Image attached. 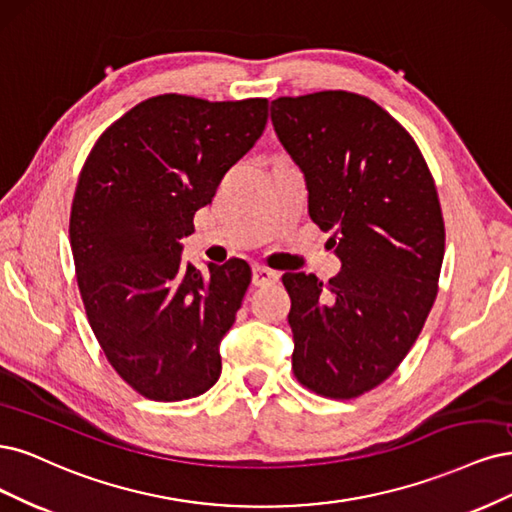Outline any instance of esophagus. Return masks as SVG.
I'll return each mask as SVG.
<instances>
[{
  "label": "esophagus",
  "mask_w": 512,
  "mask_h": 512,
  "mask_svg": "<svg viewBox=\"0 0 512 512\" xmlns=\"http://www.w3.org/2000/svg\"><path fill=\"white\" fill-rule=\"evenodd\" d=\"M278 280V272L266 268V266H255L253 268V285L255 287H266V285H274Z\"/></svg>",
  "instance_id": "34e87169"
}]
</instances>
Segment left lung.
Instances as JSON below:
<instances>
[{
    "label": "left lung",
    "mask_w": 512,
    "mask_h": 512,
    "mask_svg": "<svg viewBox=\"0 0 512 512\" xmlns=\"http://www.w3.org/2000/svg\"><path fill=\"white\" fill-rule=\"evenodd\" d=\"M270 119L342 261L327 285L283 274L293 374L323 398L351 400L395 372L434 306L444 257L434 178L408 131L364 95L278 97Z\"/></svg>",
    "instance_id": "8db88e82"
}]
</instances>
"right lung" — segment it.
I'll return each mask as SVG.
<instances>
[{
  "label": "right lung",
  "instance_id": "right-lung-1",
  "mask_svg": "<svg viewBox=\"0 0 512 512\" xmlns=\"http://www.w3.org/2000/svg\"><path fill=\"white\" fill-rule=\"evenodd\" d=\"M268 123V100L208 102L166 93L114 121L82 166L70 214L78 289L110 366L140 395L180 402L221 376L244 259L183 263L193 217Z\"/></svg>",
  "mask_w": 512,
  "mask_h": 512
}]
</instances>
